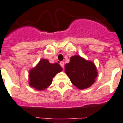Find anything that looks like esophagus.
<instances>
[{
  "label": "esophagus",
  "instance_id": "obj_1",
  "mask_svg": "<svg viewBox=\"0 0 123 123\" xmlns=\"http://www.w3.org/2000/svg\"><path fill=\"white\" fill-rule=\"evenodd\" d=\"M60 65L62 68L64 67V62H60Z\"/></svg>",
  "mask_w": 123,
  "mask_h": 123
}]
</instances>
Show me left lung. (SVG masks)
Masks as SVG:
<instances>
[{
	"mask_svg": "<svg viewBox=\"0 0 123 123\" xmlns=\"http://www.w3.org/2000/svg\"><path fill=\"white\" fill-rule=\"evenodd\" d=\"M65 72L72 83L79 89L89 88L98 76L95 63L79 55L71 56L70 62L65 65Z\"/></svg>",
	"mask_w": 123,
	"mask_h": 123,
	"instance_id": "left-lung-1",
	"label": "left lung"
}]
</instances>
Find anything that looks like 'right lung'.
<instances>
[{
  "mask_svg": "<svg viewBox=\"0 0 123 123\" xmlns=\"http://www.w3.org/2000/svg\"><path fill=\"white\" fill-rule=\"evenodd\" d=\"M62 70L58 63H51L47 59H42L36 66L29 70L28 84L36 90H45L51 84L56 74Z\"/></svg>",
  "mask_w": 123,
  "mask_h": 123,
  "instance_id": "1",
  "label": "right lung"
}]
</instances>
